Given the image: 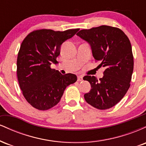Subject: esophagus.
Instances as JSON below:
<instances>
[{"label":"esophagus","mask_w":146,"mask_h":146,"mask_svg":"<svg viewBox=\"0 0 146 146\" xmlns=\"http://www.w3.org/2000/svg\"><path fill=\"white\" fill-rule=\"evenodd\" d=\"M83 80V77L82 75H79L78 76V82H81Z\"/></svg>","instance_id":"obj_1"}]
</instances>
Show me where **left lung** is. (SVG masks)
<instances>
[{
    "instance_id": "8db88e82",
    "label": "left lung",
    "mask_w": 146,
    "mask_h": 146,
    "mask_svg": "<svg viewBox=\"0 0 146 146\" xmlns=\"http://www.w3.org/2000/svg\"><path fill=\"white\" fill-rule=\"evenodd\" d=\"M77 36L90 44L95 61L106 68L100 80L95 76L84 77L91 86L89 93L84 95L85 100L98 109L112 108L130 86L134 67L130 42L121 29L106 25L80 30Z\"/></svg>"
}]
</instances>
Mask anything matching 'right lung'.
Instances as JSON below:
<instances>
[{
  "label": "right lung",
  "instance_id": "1",
  "mask_svg": "<svg viewBox=\"0 0 146 146\" xmlns=\"http://www.w3.org/2000/svg\"><path fill=\"white\" fill-rule=\"evenodd\" d=\"M78 31L36 30L22 42L17 58L18 80L23 96L33 108L45 110L55 106L66 86L77 81L75 75L61 74L51 64L58 63L62 44Z\"/></svg>",
  "mask_w": 146,
  "mask_h": 146
}]
</instances>
